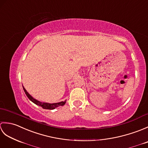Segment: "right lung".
Masks as SVG:
<instances>
[{"label": "right lung", "mask_w": 148, "mask_h": 148, "mask_svg": "<svg viewBox=\"0 0 148 148\" xmlns=\"http://www.w3.org/2000/svg\"><path fill=\"white\" fill-rule=\"evenodd\" d=\"M23 90L25 93L26 95L27 96L28 98L30 99V100H31L33 103H35V104L37 105V106H39L40 107H42L43 109H54L56 108H57L58 106H64L65 103H66V100L65 101H62V102H57V103H48V102H40L39 100H36V99H34V97H32L31 96L30 94L27 92V91L25 90V88L23 86Z\"/></svg>", "instance_id": "1"}]
</instances>
